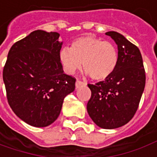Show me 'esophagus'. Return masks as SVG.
Instances as JSON below:
<instances>
[{
	"label": "esophagus",
	"instance_id": "34e87169",
	"mask_svg": "<svg viewBox=\"0 0 157 157\" xmlns=\"http://www.w3.org/2000/svg\"><path fill=\"white\" fill-rule=\"evenodd\" d=\"M83 84H84V82H82V81L79 80V79H77L76 84H75V85H76V87L78 88V87H79V86L83 85Z\"/></svg>",
	"mask_w": 157,
	"mask_h": 157
}]
</instances>
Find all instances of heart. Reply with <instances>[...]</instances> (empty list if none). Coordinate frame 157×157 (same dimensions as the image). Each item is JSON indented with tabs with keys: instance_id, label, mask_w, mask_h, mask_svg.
Segmentation results:
<instances>
[{
	"instance_id": "obj_1",
	"label": "heart",
	"mask_w": 157,
	"mask_h": 157,
	"mask_svg": "<svg viewBox=\"0 0 157 157\" xmlns=\"http://www.w3.org/2000/svg\"><path fill=\"white\" fill-rule=\"evenodd\" d=\"M59 57L67 73L74 74L83 62L84 70L94 80L109 78L119 62V53L114 44L90 35L74 39L70 48H62Z\"/></svg>"
}]
</instances>
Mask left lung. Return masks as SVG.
Returning a JSON list of instances; mask_svg holds the SVG:
<instances>
[{"label": "left lung", "mask_w": 157, "mask_h": 157, "mask_svg": "<svg viewBox=\"0 0 157 157\" xmlns=\"http://www.w3.org/2000/svg\"><path fill=\"white\" fill-rule=\"evenodd\" d=\"M118 45L119 62L109 78L88 84L91 97L87 103L90 117L97 126L114 129L134 116L145 86V71L138 48L115 31H109Z\"/></svg>", "instance_id": "8db88e82"}]
</instances>
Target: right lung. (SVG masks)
<instances>
[{
    "mask_svg": "<svg viewBox=\"0 0 157 157\" xmlns=\"http://www.w3.org/2000/svg\"><path fill=\"white\" fill-rule=\"evenodd\" d=\"M60 34L37 30L16 42L7 55L3 81L8 104L22 121L36 127L52 124L60 115L76 78L63 72Z\"/></svg>",
    "mask_w": 157,
    "mask_h": 157,
    "instance_id": "add662e5",
    "label": "right lung"
}]
</instances>
